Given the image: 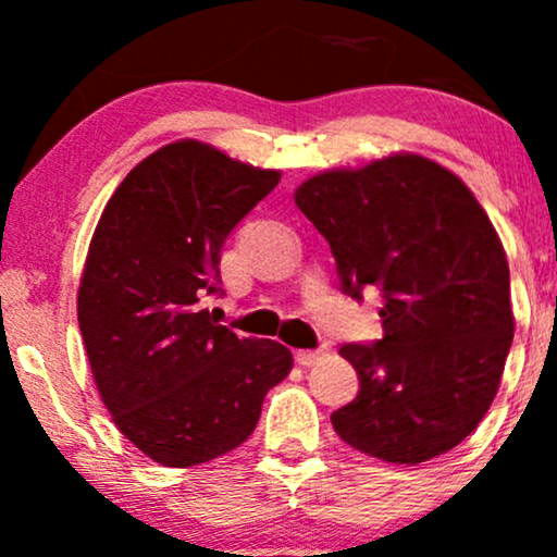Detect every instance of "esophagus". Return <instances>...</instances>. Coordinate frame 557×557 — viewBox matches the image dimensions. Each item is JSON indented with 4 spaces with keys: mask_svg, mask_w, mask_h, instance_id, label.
Wrapping results in <instances>:
<instances>
[{
    "mask_svg": "<svg viewBox=\"0 0 557 557\" xmlns=\"http://www.w3.org/2000/svg\"><path fill=\"white\" fill-rule=\"evenodd\" d=\"M322 356H324V348H319V350H298L296 361L300 363V367H314L317 361H322Z\"/></svg>",
    "mask_w": 557,
    "mask_h": 557,
    "instance_id": "obj_1",
    "label": "esophagus"
}]
</instances>
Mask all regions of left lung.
Here are the masks:
<instances>
[{"instance_id":"obj_1","label":"left lung","mask_w":557,"mask_h":557,"mask_svg":"<svg viewBox=\"0 0 557 557\" xmlns=\"http://www.w3.org/2000/svg\"><path fill=\"white\" fill-rule=\"evenodd\" d=\"M330 243L345 296L376 287L382 341L345 343L359 395L332 413L343 443L421 463L463 443L492 406L510 343V272L479 201L419 154L332 170L296 190Z\"/></svg>"}]
</instances>
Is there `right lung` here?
<instances>
[{"mask_svg": "<svg viewBox=\"0 0 557 557\" xmlns=\"http://www.w3.org/2000/svg\"><path fill=\"white\" fill-rule=\"evenodd\" d=\"M277 170L177 140L117 185L88 246L78 324L117 430L157 463L225 456L257 430L261 403L293 369L277 341L216 324L222 246Z\"/></svg>", "mask_w": 557, "mask_h": 557, "instance_id": "add662e5", "label": "right lung"}]
</instances>
